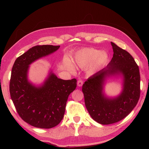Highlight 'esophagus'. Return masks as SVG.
<instances>
[{
  "label": "esophagus",
  "mask_w": 149,
  "mask_h": 149,
  "mask_svg": "<svg viewBox=\"0 0 149 149\" xmlns=\"http://www.w3.org/2000/svg\"><path fill=\"white\" fill-rule=\"evenodd\" d=\"M77 84H78V86L79 87L82 86L83 84V81L82 80L79 79V80H78V82H77Z\"/></svg>",
  "instance_id": "esophagus-1"
}]
</instances>
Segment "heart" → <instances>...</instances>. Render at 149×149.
<instances>
[{"label": "heart", "mask_w": 149, "mask_h": 149, "mask_svg": "<svg viewBox=\"0 0 149 149\" xmlns=\"http://www.w3.org/2000/svg\"><path fill=\"white\" fill-rule=\"evenodd\" d=\"M108 58L109 56L105 52H100L94 48H84L74 54L72 61L75 66L81 68L88 66V73L93 74L106 64ZM64 64L68 69L72 70L70 60L66 59Z\"/></svg>", "instance_id": "1"}]
</instances>
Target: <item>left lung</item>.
I'll list each match as a JSON object with an SVG mask.
<instances>
[{"instance_id":"left-lung-1","label":"left lung","mask_w":149,"mask_h":149,"mask_svg":"<svg viewBox=\"0 0 149 149\" xmlns=\"http://www.w3.org/2000/svg\"><path fill=\"white\" fill-rule=\"evenodd\" d=\"M113 57L107 67L93 74L83 85L85 106L91 118L103 125L123 119L136 107L140 97L141 77L134 58L125 49L111 42ZM123 78V91L117 97H107L103 92L107 77Z\"/></svg>"}]
</instances>
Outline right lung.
I'll return each mask as SVG.
<instances>
[{"instance_id": "right-lung-1", "label": "right lung", "mask_w": 149, "mask_h": 149, "mask_svg": "<svg viewBox=\"0 0 149 149\" xmlns=\"http://www.w3.org/2000/svg\"><path fill=\"white\" fill-rule=\"evenodd\" d=\"M60 46L37 45L18 57L13 65L10 94L20 118L35 127L50 129L63 118L68 98L76 88L77 80L58 78L51 71L40 86L28 80L29 65L56 52Z\"/></svg>"}]
</instances>
